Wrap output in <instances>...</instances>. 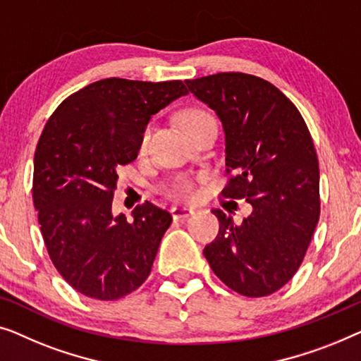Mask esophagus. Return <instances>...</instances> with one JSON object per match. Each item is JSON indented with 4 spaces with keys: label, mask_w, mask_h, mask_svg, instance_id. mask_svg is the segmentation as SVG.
Here are the masks:
<instances>
[{
    "label": "esophagus",
    "mask_w": 361,
    "mask_h": 361,
    "mask_svg": "<svg viewBox=\"0 0 361 361\" xmlns=\"http://www.w3.org/2000/svg\"><path fill=\"white\" fill-rule=\"evenodd\" d=\"M192 214H195V211H192L191 207H181V206L171 207V216H173V219H176V221L188 219V217Z\"/></svg>",
    "instance_id": "obj_1"
}]
</instances>
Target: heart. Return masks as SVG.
<instances>
[{
    "instance_id": "heart-1",
    "label": "heart",
    "mask_w": 361,
    "mask_h": 361,
    "mask_svg": "<svg viewBox=\"0 0 361 361\" xmlns=\"http://www.w3.org/2000/svg\"><path fill=\"white\" fill-rule=\"evenodd\" d=\"M178 121L186 134H191L192 130L201 128L202 124L209 123V121H214V119H212V116L209 113H206L204 109L188 108L185 111H181ZM149 135H150V126L149 128H145L144 134H142V140H140L142 147L147 145ZM165 192L171 197V200L181 201V200H190V197L195 196L196 188H195V183H192L190 178H186V176H180V178L173 180L169 186L165 188Z\"/></svg>"
}]
</instances>
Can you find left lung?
Instances as JSON below:
<instances>
[{
    "mask_svg": "<svg viewBox=\"0 0 361 361\" xmlns=\"http://www.w3.org/2000/svg\"><path fill=\"white\" fill-rule=\"evenodd\" d=\"M188 90L219 116L227 173L222 196L253 211L233 224L214 209L219 233L204 247L219 280L248 298L278 291L301 267L321 214L319 161L296 106L270 81L226 72L186 80Z\"/></svg>",
    "mask_w": 361,
    "mask_h": 361,
    "instance_id": "8db88e82",
    "label": "left lung"
}]
</instances>
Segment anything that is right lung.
I'll return each instance as SVG.
<instances>
[{
  "label": "right lung",
  "instance_id": "add662e5",
  "mask_svg": "<svg viewBox=\"0 0 361 361\" xmlns=\"http://www.w3.org/2000/svg\"><path fill=\"white\" fill-rule=\"evenodd\" d=\"M188 94L185 83L106 78L68 96L40 134L32 200L54 267L99 301L135 291L150 275L170 212L145 201L134 221L113 216L118 166L137 159L150 118Z\"/></svg>",
  "mask_w": 361,
  "mask_h": 361
}]
</instances>
